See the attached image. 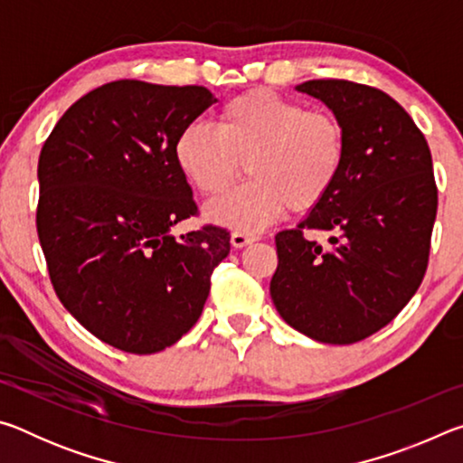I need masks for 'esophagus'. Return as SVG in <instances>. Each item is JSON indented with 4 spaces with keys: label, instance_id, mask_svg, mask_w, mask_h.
<instances>
[{
    "label": "esophagus",
    "instance_id": "34e87169",
    "mask_svg": "<svg viewBox=\"0 0 463 463\" xmlns=\"http://www.w3.org/2000/svg\"><path fill=\"white\" fill-rule=\"evenodd\" d=\"M257 239V234H250V232H242V231H234L232 234H231V242H232V247H247V245H250V242H255Z\"/></svg>",
    "mask_w": 463,
    "mask_h": 463
}]
</instances>
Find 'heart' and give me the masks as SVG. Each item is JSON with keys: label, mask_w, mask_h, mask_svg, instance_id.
Listing matches in <instances>:
<instances>
[{"label": "heart", "mask_w": 463, "mask_h": 463, "mask_svg": "<svg viewBox=\"0 0 463 463\" xmlns=\"http://www.w3.org/2000/svg\"><path fill=\"white\" fill-rule=\"evenodd\" d=\"M174 161L203 195L226 190L245 163L249 182L218 195L203 213L216 224L250 232L286 208L304 213L331 194L347 161V128L325 109L273 90H249L218 108L216 128L190 124L179 132Z\"/></svg>", "instance_id": "heart-1"}]
</instances>
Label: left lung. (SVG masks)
<instances>
[{
  "instance_id": "obj_1",
  "label": "left lung",
  "mask_w": 463,
  "mask_h": 463,
  "mask_svg": "<svg viewBox=\"0 0 463 463\" xmlns=\"http://www.w3.org/2000/svg\"><path fill=\"white\" fill-rule=\"evenodd\" d=\"M298 91L323 99L347 128V161L331 194L276 234L269 292L279 317L310 339L351 345L401 312L425 278L437 184L425 137L409 112L370 85L312 80ZM308 230L334 232L328 248Z\"/></svg>"
}]
</instances>
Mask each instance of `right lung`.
I'll use <instances>...</instances> for the list:
<instances>
[{"mask_svg": "<svg viewBox=\"0 0 463 463\" xmlns=\"http://www.w3.org/2000/svg\"><path fill=\"white\" fill-rule=\"evenodd\" d=\"M214 101L202 85L112 81L77 99L43 145L36 231L51 284L93 336L127 354L182 339L231 250L222 226L169 234L200 214L174 143Z\"/></svg>", "mask_w": 463, "mask_h": 463, "instance_id": "obj_1", "label": "right lung"}]
</instances>
